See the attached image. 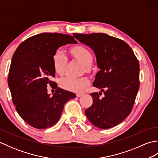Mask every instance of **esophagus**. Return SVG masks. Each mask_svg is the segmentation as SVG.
<instances>
[{"mask_svg":"<svg viewBox=\"0 0 158 158\" xmlns=\"http://www.w3.org/2000/svg\"><path fill=\"white\" fill-rule=\"evenodd\" d=\"M82 95H83V93H77V97H81Z\"/></svg>","mask_w":158,"mask_h":158,"instance_id":"34e87169","label":"esophagus"}]
</instances>
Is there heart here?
<instances>
[{
  "instance_id": "1",
  "label": "heart",
  "mask_w": 158,
  "mask_h": 158,
  "mask_svg": "<svg viewBox=\"0 0 158 158\" xmlns=\"http://www.w3.org/2000/svg\"><path fill=\"white\" fill-rule=\"evenodd\" d=\"M73 56L79 60L85 69H88L92 64L93 56L89 50L83 46H77L71 49ZM52 62L55 72L58 75H62L64 73L67 63V56L65 52L61 49H58L52 56ZM89 79L86 77H74L67 76L60 79V85L62 88L70 91L79 92L85 88L88 84Z\"/></svg>"
}]
</instances>
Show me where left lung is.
Segmentation results:
<instances>
[{
	"mask_svg": "<svg viewBox=\"0 0 158 158\" xmlns=\"http://www.w3.org/2000/svg\"><path fill=\"white\" fill-rule=\"evenodd\" d=\"M78 41L90 47L100 69L93 86L102 92L90 94L93 104L85 110L94 126L108 129L122 122L130 115L138 93L139 62L132 49L123 40L105 33L77 34Z\"/></svg>",
	"mask_w": 158,
	"mask_h": 158,
	"instance_id": "obj_1",
	"label": "left lung"
}]
</instances>
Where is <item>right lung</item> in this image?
Wrapping results in <instances>:
<instances>
[{
    "mask_svg": "<svg viewBox=\"0 0 158 158\" xmlns=\"http://www.w3.org/2000/svg\"><path fill=\"white\" fill-rule=\"evenodd\" d=\"M77 42L73 36L41 33L25 40L11 60L8 85L13 102L19 116L37 129L52 127L59 120L66 102L75 94L57 87L52 56L59 47ZM49 85L56 89L52 97Z\"/></svg>",
    "mask_w": 158,
    "mask_h": 158,
    "instance_id": "add662e5",
    "label": "right lung"
}]
</instances>
